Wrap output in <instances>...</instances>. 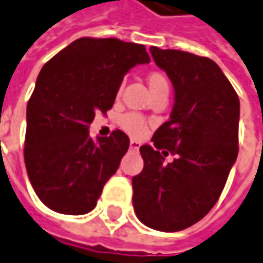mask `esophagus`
Here are the masks:
<instances>
[{"mask_svg":"<svg viewBox=\"0 0 263 263\" xmlns=\"http://www.w3.org/2000/svg\"><path fill=\"white\" fill-rule=\"evenodd\" d=\"M130 151H139V143H137V142H133V140H132V142H130Z\"/></svg>","mask_w":263,"mask_h":263,"instance_id":"34e87169","label":"esophagus"}]
</instances>
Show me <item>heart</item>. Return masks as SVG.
<instances>
[{"instance_id": "heart-1", "label": "heart", "mask_w": 263, "mask_h": 263, "mask_svg": "<svg viewBox=\"0 0 263 263\" xmlns=\"http://www.w3.org/2000/svg\"><path fill=\"white\" fill-rule=\"evenodd\" d=\"M147 85L151 88V92L156 94L160 91H169L168 79L165 75H162L160 72H151L147 75ZM121 92V86H119L117 94ZM119 126L124 133H127L128 136L135 137V139H140L146 135L149 124L144 117H142L137 112H126L123 114L119 120Z\"/></svg>"}]
</instances>
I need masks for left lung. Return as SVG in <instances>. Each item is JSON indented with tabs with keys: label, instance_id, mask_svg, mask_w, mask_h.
<instances>
[{
	"label": "left lung",
	"instance_id": "8db88e82",
	"mask_svg": "<svg viewBox=\"0 0 263 263\" xmlns=\"http://www.w3.org/2000/svg\"><path fill=\"white\" fill-rule=\"evenodd\" d=\"M175 88L171 119L140 147L143 171L132 179L133 207L144 226L179 232L214 207L239 152L240 103L216 62L151 47ZM171 153L174 162L163 163Z\"/></svg>",
	"mask_w": 263,
	"mask_h": 263
}]
</instances>
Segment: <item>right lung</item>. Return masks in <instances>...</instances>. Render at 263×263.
I'll return each mask as SVG.
<instances>
[{
  "instance_id": "add662e5",
  "label": "right lung",
  "mask_w": 263,
  "mask_h": 263,
  "mask_svg": "<svg viewBox=\"0 0 263 263\" xmlns=\"http://www.w3.org/2000/svg\"><path fill=\"white\" fill-rule=\"evenodd\" d=\"M151 58L143 45L81 37L46 62L27 103L24 162L40 201L79 216L97 205L130 140L121 130L89 137L95 114L111 110L121 79Z\"/></svg>"
}]
</instances>
